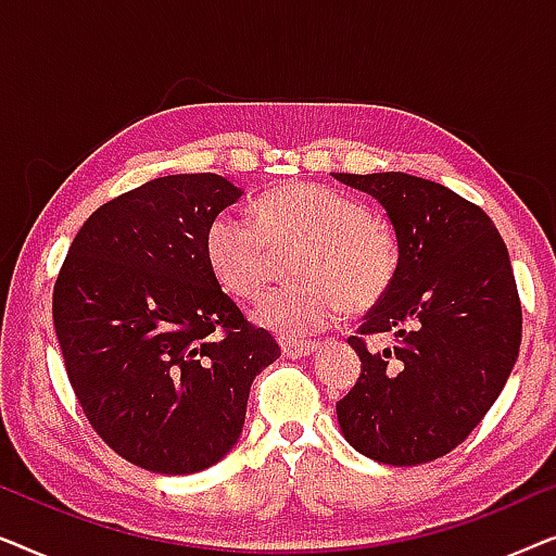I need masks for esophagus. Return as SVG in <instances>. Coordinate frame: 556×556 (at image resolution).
<instances>
[{"label": "esophagus", "mask_w": 556, "mask_h": 556, "mask_svg": "<svg viewBox=\"0 0 556 556\" xmlns=\"http://www.w3.org/2000/svg\"><path fill=\"white\" fill-rule=\"evenodd\" d=\"M318 349V341H291L280 339V352H283L286 359H303V356L314 354Z\"/></svg>", "instance_id": "1"}]
</instances>
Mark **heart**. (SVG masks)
<instances>
[{
	"label": "heart",
	"instance_id": "obj_1",
	"mask_svg": "<svg viewBox=\"0 0 556 556\" xmlns=\"http://www.w3.org/2000/svg\"><path fill=\"white\" fill-rule=\"evenodd\" d=\"M301 242L291 276L299 283L273 288L250 311L253 321L286 339L306 337L364 311L392 286L400 248L392 227L371 217L356 197L333 187L293 181L255 202V223L225 210L204 230V261L223 291L253 299L268 273V245Z\"/></svg>",
	"mask_w": 556,
	"mask_h": 556
}]
</instances>
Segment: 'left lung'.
Wrapping results in <instances>:
<instances>
[{
    "label": "left lung",
    "instance_id": "1",
    "mask_svg": "<svg viewBox=\"0 0 556 556\" xmlns=\"http://www.w3.org/2000/svg\"><path fill=\"white\" fill-rule=\"evenodd\" d=\"M382 204L397 235L392 286L349 344L362 375L337 402L346 443L371 460L420 466L483 420L521 346V303L496 225L473 202L405 172L333 174ZM367 336L392 348L369 350Z\"/></svg>",
    "mask_w": 556,
    "mask_h": 556
}]
</instances>
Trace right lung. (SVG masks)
Here are the masks:
<instances>
[{"mask_svg":"<svg viewBox=\"0 0 556 556\" xmlns=\"http://www.w3.org/2000/svg\"><path fill=\"white\" fill-rule=\"evenodd\" d=\"M242 197L219 174H172L105 202L52 293L67 379L134 466L187 476L238 445L253 379L280 356L204 261L210 219Z\"/></svg>","mask_w":556,"mask_h":556,"instance_id":"add662e5","label":"right lung"}]
</instances>
